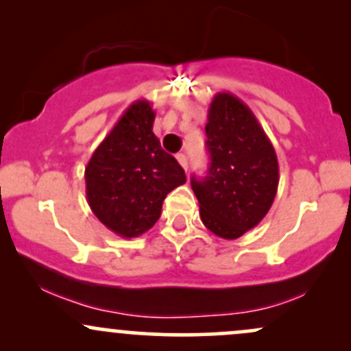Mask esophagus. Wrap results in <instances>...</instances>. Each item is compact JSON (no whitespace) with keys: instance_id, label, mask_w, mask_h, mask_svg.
Wrapping results in <instances>:
<instances>
[{"instance_id":"esophagus-1","label":"esophagus","mask_w":351,"mask_h":351,"mask_svg":"<svg viewBox=\"0 0 351 351\" xmlns=\"http://www.w3.org/2000/svg\"><path fill=\"white\" fill-rule=\"evenodd\" d=\"M176 159H177V162H179V164H180V167H182L184 171H187V167H189V162H187V157L184 156V154H177Z\"/></svg>"}]
</instances>
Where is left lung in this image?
Segmentation results:
<instances>
[{
  "label": "left lung",
  "instance_id": "left-lung-1",
  "mask_svg": "<svg viewBox=\"0 0 351 351\" xmlns=\"http://www.w3.org/2000/svg\"><path fill=\"white\" fill-rule=\"evenodd\" d=\"M209 174L192 177L204 226L222 239H237L263 221L280 184L276 150L252 110L229 92L214 95L207 112Z\"/></svg>",
  "mask_w": 351,
  "mask_h": 351
}]
</instances>
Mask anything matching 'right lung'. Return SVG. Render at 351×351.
<instances>
[{
  "instance_id": "obj_1",
  "label": "right lung",
  "mask_w": 351,
  "mask_h": 351,
  "mask_svg": "<svg viewBox=\"0 0 351 351\" xmlns=\"http://www.w3.org/2000/svg\"><path fill=\"white\" fill-rule=\"evenodd\" d=\"M156 112L135 100L100 142L85 167L86 201L97 219L120 237L149 231L165 195L186 182V174L152 132Z\"/></svg>"
}]
</instances>
